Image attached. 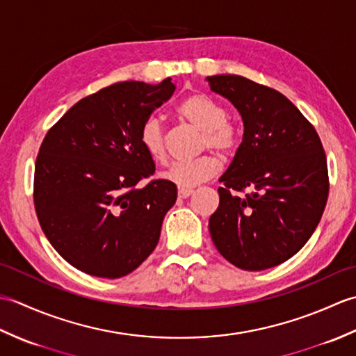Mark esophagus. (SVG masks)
<instances>
[{"mask_svg":"<svg viewBox=\"0 0 356 356\" xmlns=\"http://www.w3.org/2000/svg\"><path fill=\"white\" fill-rule=\"evenodd\" d=\"M193 193H194L193 190H185V188H180L177 194H179L180 199H186V197H190V195H191Z\"/></svg>","mask_w":356,"mask_h":356,"instance_id":"34e87169","label":"esophagus"}]
</instances>
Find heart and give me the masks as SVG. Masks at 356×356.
Segmentation results:
<instances>
[{
    "label": "heart",
    "instance_id": "heart-1",
    "mask_svg": "<svg viewBox=\"0 0 356 356\" xmlns=\"http://www.w3.org/2000/svg\"><path fill=\"white\" fill-rule=\"evenodd\" d=\"M177 115L203 131V148L214 149L220 156H232L238 148V131L228 118L226 110L220 102L205 93H194L177 105ZM139 140L145 153L157 162H165L166 159V133L162 119L149 116L140 127ZM218 161L214 156H200L194 161L174 162L170 165L162 177L179 188L197 186L213 179L218 172Z\"/></svg>",
    "mask_w": 356,
    "mask_h": 356
}]
</instances>
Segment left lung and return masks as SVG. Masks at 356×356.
<instances>
[{
	"label": "left lung",
	"instance_id": "8db88e82",
	"mask_svg": "<svg viewBox=\"0 0 356 356\" xmlns=\"http://www.w3.org/2000/svg\"><path fill=\"white\" fill-rule=\"evenodd\" d=\"M243 119V142L220 177L209 218L217 251L234 266L263 270L311 238L329 195L327 161L314 125L277 90L237 74L209 76Z\"/></svg>",
	"mask_w": 356,
	"mask_h": 356
}]
</instances>
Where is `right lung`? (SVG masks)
I'll use <instances>...</instances> for the list:
<instances>
[{
  "label": "right lung",
  "instance_id": "right-lung-1",
  "mask_svg": "<svg viewBox=\"0 0 356 356\" xmlns=\"http://www.w3.org/2000/svg\"><path fill=\"white\" fill-rule=\"evenodd\" d=\"M118 82L76 102L45 134L35 163L33 203L41 228L63 259L88 275L120 278L154 251L177 188L151 179L143 120L174 92Z\"/></svg>",
  "mask_w": 356,
  "mask_h": 356
}]
</instances>
